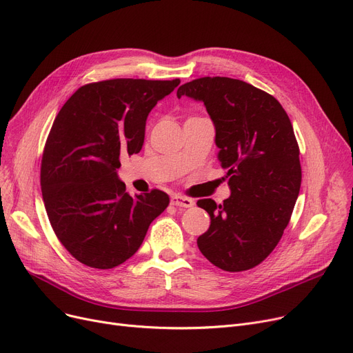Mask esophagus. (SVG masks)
<instances>
[{"label": "esophagus", "mask_w": 353, "mask_h": 353, "mask_svg": "<svg viewBox=\"0 0 353 353\" xmlns=\"http://www.w3.org/2000/svg\"><path fill=\"white\" fill-rule=\"evenodd\" d=\"M170 203L173 206H179V208H192L194 206V200L190 199V197H184V196H173Z\"/></svg>", "instance_id": "obj_1"}]
</instances>
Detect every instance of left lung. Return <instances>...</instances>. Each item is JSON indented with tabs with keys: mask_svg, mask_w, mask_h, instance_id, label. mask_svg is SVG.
Instances as JSON below:
<instances>
[{
	"mask_svg": "<svg viewBox=\"0 0 353 353\" xmlns=\"http://www.w3.org/2000/svg\"><path fill=\"white\" fill-rule=\"evenodd\" d=\"M181 96L205 103L232 190L221 205L197 201L210 216L197 246L221 270H249L279 243L299 196L302 169L290 119L269 92L236 79H196L179 87Z\"/></svg>",
	"mask_w": 353,
	"mask_h": 353,
	"instance_id": "left-lung-1",
	"label": "left lung"
}]
</instances>
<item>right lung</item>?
<instances>
[{"label": "right lung", "mask_w": 353, "mask_h": 353, "mask_svg": "<svg viewBox=\"0 0 353 353\" xmlns=\"http://www.w3.org/2000/svg\"><path fill=\"white\" fill-rule=\"evenodd\" d=\"M179 84V79L90 83L55 117L41 160L43 200L55 236L80 263L94 269L124 263L169 206V196L157 189L130 196L117 169L121 156L141 150L148 113Z\"/></svg>", "instance_id": "right-lung-1"}]
</instances>
